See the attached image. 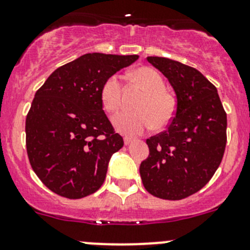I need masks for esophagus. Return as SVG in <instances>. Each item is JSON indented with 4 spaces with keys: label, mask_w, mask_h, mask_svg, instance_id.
Listing matches in <instances>:
<instances>
[{
    "label": "esophagus",
    "mask_w": 250,
    "mask_h": 250,
    "mask_svg": "<svg viewBox=\"0 0 250 250\" xmlns=\"http://www.w3.org/2000/svg\"><path fill=\"white\" fill-rule=\"evenodd\" d=\"M123 141H125V145H129L130 142L133 141V138H132V137H125V138H123Z\"/></svg>",
    "instance_id": "obj_1"
}]
</instances>
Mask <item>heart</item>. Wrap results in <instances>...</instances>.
I'll return each instance as SVG.
<instances>
[{"mask_svg":"<svg viewBox=\"0 0 250 250\" xmlns=\"http://www.w3.org/2000/svg\"><path fill=\"white\" fill-rule=\"evenodd\" d=\"M130 77L145 92L134 105L137 112H125L113 118L114 127L121 133L134 136L150 129L156 125L163 128L172 122L177 109L173 94L164 88V80L156 69L138 67ZM101 103L107 113L114 114L122 105V83L117 76H111L103 82L100 92Z\"/></svg>","mask_w":250,"mask_h":250,"instance_id":"1","label":"heart"}]
</instances>
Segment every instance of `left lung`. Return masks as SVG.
Masks as SVG:
<instances>
[{"label": "left lung", "instance_id": "obj_1", "mask_svg": "<svg viewBox=\"0 0 250 250\" xmlns=\"http://www.w3.org/2000/svg\"><path fill=\"white\" fill-rule=\"evenodd\" d=\"M177 96L167 129L147 139L141 163L143 186L154 197L179 201L201 190L219 167L227 145V113L214 84L193 67L164 57H147Z\"/></svg>", "mask_w": 250, "mask_h": 250}]
</instances>
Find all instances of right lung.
Returning <instances> with one entry per match:
<instances>
[{
	"instance_id": "right-lung-1",
	"label": "right lung",
	"mask_w": 250,
	"mask_h": 250,
	"mask_svg": "<svg viewBox=\"0 0 250 250\" xmlns=\"http://www.w3.org/2000/svg\"><path fill=\"white\" fill-rule=\"evenodd\" d=\"M138 56L87 53L61 66L36 92L26 117V148L42 183L80 199L101 188L112 154L123 147L105 116L103 82Z\"/></svg>"
}]
</instances>
